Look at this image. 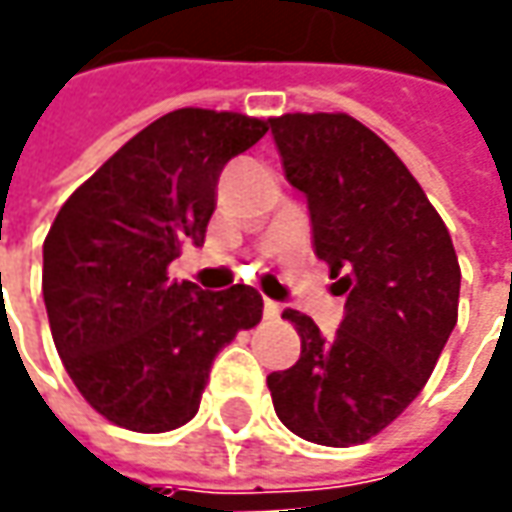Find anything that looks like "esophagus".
<instances>
[{
  "label": "esophagus",
  "instance_id": "obj_1",
  "mask_svg": "<svg viewBox=\"0 0 512 512\" xmlns=\"http://www.w3.org/2000/svg\"><path fill=\"white\" fill-rule=\"evenodd\" d=\"M263 317H266V320H277V317H280V306H277L274 300H266V303H263Z\"/></svg>",
  "mask_w": 512,
  "mask_h": 512
}]
</instances>
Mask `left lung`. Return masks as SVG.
<instances>
[{
  "instance_id": "8db88e82",
  "label": "left lung",
  "mask_w": 512,
  "mask_h": 512,
  "mask_svg": "<svg viewBox=\"0 0 512 512\" xmlns=\"http://www.w3.org/2000/svg\"><path fill=\"white\" fill-rule=\"evenodd\" d=\"M283 172L309 206L311 246L345 294L323 337L303 311L300 360L266 382L291 433L345 448L391 425L422 391L459 311L448 226L379 135L345 113L269 118Z\"/></svg>"
}]
</instances>
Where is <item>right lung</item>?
Returning a JSON list of instances; mask_svg holds the SVG:
<instances>
[{
	"instance_id": "add662e5",
	"label": "right lung",
	"mask_w": 512,
	"mask_h": 512,
	"mask_svg": "<svg viewBox=\"0 0 512 512\" xmlns=\"http://www.w3.org/2000/svg\"><path fill=\"white\" fill-rule=\"evenodd\" d=\"M269 121L184 107L130 138L67 198L45 238L53 343L81 397L138 433L198 414L209 368L263 317L252 286L203 291L169 280L186 243L201 246L223 167Z\"/></svg>"
}]
</instances>
